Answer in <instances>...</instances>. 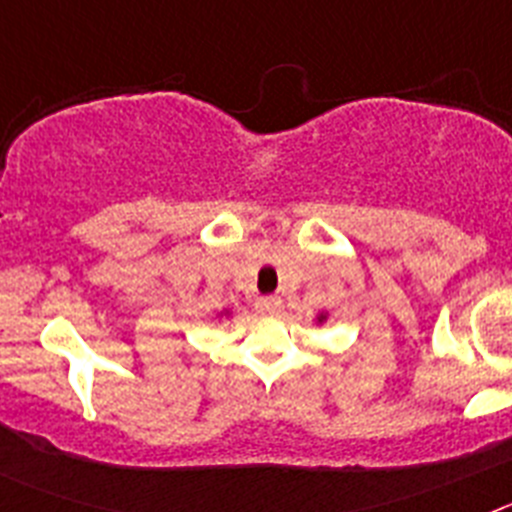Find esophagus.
Wrapping results in <instances>:
<instances>
[{
  "label": "esophagus",
  "mask_w": 512,
  "mask_h": 512,
  "mask_svg": "<svg viewBox=\"0 0 512 512\" xmlns=\"http://www.w3.org/2000/svg\"><path fill=\"white\" fill-rule=\"evenodd\" d=\"M256 307H259L261 312H266V315H279V312L284 310V305L279 297H261V300L256 302Z\"/></svg>",
  "instance_id": "34e87169"
}]
</instances>
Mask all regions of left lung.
Masks as SVG:
<instances>
[{"mask_svg":"<svg viewBox=\"0 0 512 512\" xmlns=\"http://www.w3.org/2000/svg\"><path fill=\"white\" fill-rule=\"evenodd\" d=\"M328 318H330V312H328V310L318 312V315H315V325H325V323H328Z\"/></svg>","mask_w":512,"mask_h":512,"instance_id":"8db88e82","label":"left lung"}]
</instances>
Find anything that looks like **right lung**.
I'll list each match as a JSON object with an SVG mask.
<instances>
[{
  "label": "right lung",
  "instance_id": "obj_1",
  "mask_svg": "<svg viewBox=\"0 0 512 512\" xmlns=\"http://www.w3.org/2000/svg\"><path fill=\"white\" fill-rule=\"evenodd\" d=\"M230 315H233V310H225V307L217 312V318H230Z\"/></svg>",
  "mask_w": 512,
  "mask_h": 512
}]
</instances>
